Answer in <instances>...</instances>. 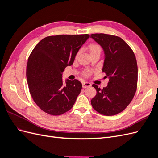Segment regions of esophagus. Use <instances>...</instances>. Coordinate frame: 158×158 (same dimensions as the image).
<instances>
[{
    "label": "esophagus",
    "mask_w": 158,
    "mask_h": 158,
    "mask_svg": "<svg viewBox=\"0 0 158 158\" xmlns=\"http://www.w3.org/2000/svg\"><path fill=\"white\" fill-rule=\"evenodd\" d=\"M91 85H92V84H91L89 83V82H82V87H83L84 88L90 87Z\"/></svg>",
    "instance_id": "obj_1"
}]
</instances>
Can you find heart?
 <instances>
[{
    "label": "heart",
    "mask_w": 158,
    "mask_h": 158,
    "mask_svg": "<svg viewBox=\"0 0 158 158\" xmlns=\"http://www.w3.org/2000/svg\"><path fill=\"white\" fill-rule=\"evenodd\" d=\"M100 51H101V48H100V47L98 45L93 44V45H91L89 47V53L94 52H100ZM85 74L86 75L89 74V72H86V73H85Z\"/></svg>",
    "instance_id": "b5f03b06"
}]
</instances>
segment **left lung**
<instances>
[{
    "label": "left lung",
    "mask_w": 158,
    "mask_h": 158,
    "mask_svg": "<svg viewBox=\"0 0 158 158\" xmlns=\"http://www.w3.org/2000/svg\"><path fill=\"white\" fill-rule=\"evenodd\" d=\"M102 47L104 52L102 71L109 79L102 89L97 85L96 95L91 100L93 108L104 115L122 112L132 101L137 87L138 67L133 51L121 37L104 33L90 36Z\"/></svg>",
    "instance_id": "1"
}]
</instances>
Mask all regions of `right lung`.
I'll return each instance as SVG.
<instances>
[{"label": "right lung", "instance_id": "right-lung-1", "mask_svg": "<svg viewBox=\"0 0 158 158\" xmlns=\"http://www.w3.org/2000/svg\"><path fill=\"white\" fill-rule=\"evenodd\" d=\"M89 35H59L41 40L29 56L26 78L33 101L44 112L60 115L73 107L82 89L78 80H63L67 66L73 65Z\"/></svg>", "mask_w": 158, "mask_h": 158}]
</instances>
